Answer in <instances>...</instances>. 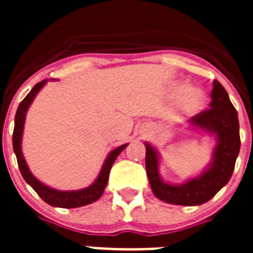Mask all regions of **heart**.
Returning a JSON list of instances; mask_svg holds the SVG:
<instances>
[{
    "label": "heart",
    "instance_id": "b5f03b06",
    "mask_svg": "<svg viewBox=\"0 0 253 253\" xmlns=\"http://www.w3.org/2000/svg\"><path fill=\"white\" fill-rule=\"evenodd\" d=\"M182 90V86L176 87V92ZM204 95L196 87H187L180 95L178 99V110L182 115H193L202 107Z\"/></svg>",
    "mask_w": 253,
    "mask_h": 253
}]
</instances>
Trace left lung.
I'll list each match as a JSON object with an SVG mask.
<instances>
[{"label":"left lung","mask_w":253,"mask_h":253,"mask_svg":"<svg viewBox=\"0 0 253 253\" xmlns=\"http://www.w3.org/2000/svg\"><path fill=\"white\" fill-rule=\"evenodd\" d=\"M210 109L190 119L194 128L203 129L216 138L213 160L200 175L180 185L163 181L160 175V156L157 149L146 144V169L152 191L160 200L175 205H200L209 202L219 190L228 184L233 173L241 148L238 114L224 87L214 81Z\"/></svg>","instance_id":"1"}]
</instances>
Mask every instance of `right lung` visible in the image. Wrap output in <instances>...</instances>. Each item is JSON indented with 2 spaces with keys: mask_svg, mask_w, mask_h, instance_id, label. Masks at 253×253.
I'll list each match as a JSON object with an SVG mask.
<instances>
[{
  "mask_svg": "<svg viewBox=\"0 0 253 253\" xmlns=\"http://www.w3.org/2000/svg\"><path fill=\"white\" fill-rule=\"evenodd\" d=\"M46 81H48V80H44V81L39 82V84H37L33 87V90L26 95L25 99L20 102L19 107H17L16 115H15V128H13L12 134V147L13 152L16 154L17 165H19L20 172H21L24 180L37 191L38 195L43 199L46 204L51 205V207L67 208V209H69V208H78L84 207V205H88L91 204V203L96 202L97 199L101 198L105 187H106L107 180H109V173H110L111 167H113L116 157L122 153V151L125 147L128 146V143L118 147V148L113 149V151L109 153V156H107L106 160H105L104 165H102L99 176H97V178L93 181V184L90 185L88 187H84V189L81 190H75V191H59V190L51 189V187L44 185L43 182H40V181L31 173L28 165H26L25 158L22 156L21 139L28 109L30 107L31 102L35 99V96L38 95V92H39V91L43 88L44 84H46Z\"/></svg>",
  "mask_w": 253,
  "mask_h": 253,
  "instance_id": "1",
  "label": "right lung"
}]
</instances>
